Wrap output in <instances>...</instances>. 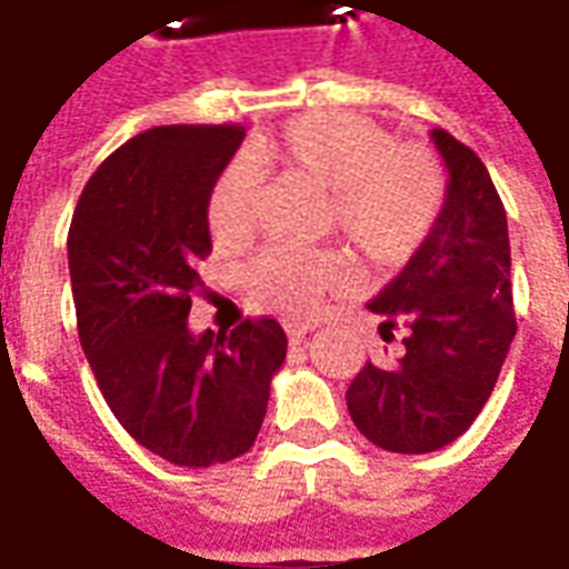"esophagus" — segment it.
<instances>
[{"mask_svg":"<svg viewBox=\"0 0 569 569\" xmlns=\"http://www.w3.org/2000/svg\"><path fill=\"white\" fill-rule=\"evenodd\" d=\"M283 326L292 345H301V341H305V335L310 332V326H305V322H283Z\"/></svg>","mask_w":569,"mask_h":569,"instance_id":"esophagus-1","label":"esophagus"}]
</instances>
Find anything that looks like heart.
I'll return each mask as SVG.
<instances>
[{"mask_svg":"<svg viewBox=\"0 0 569 569\" xmlns=\"http://www.w3.org/2000/svg\"><path fill=\"white\" fill-rule=\"evenodd\" d=\"M259 167L298 176L326 194V228H338L371 261H402L423 243L445 200V176L432 151L393 137L369 118L320 112L289 121L249 146ZM259 212V176L231 161L207 194V224L216 243H240ZM350 277V261L335 249L273 247L249 268L252 296L308 313L322 292Z\"/></svg>","mask_w":569,"mask_h":569,"instance_id":"obj_1","label":"heart"}]
</instances>
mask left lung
Returning <instances> with one entry per match:
<instances>
[{"label": "left lung", "instance_id": "obj_1", "mask_svg": "<svg viewBox=\"0 0 569 569\" xmlns=\"http://www.w3.org/2000/svg\"><path fill=\"white\" fill-rule=\"evenodd\" d=\"M429 137L448 170L445 207L399 277L369 301L383 317V341L406 322L402 353L366 362L347 390L359 432L396 453L439 451L472 427L518 329L509 224L488 167L448 130Z\"/></svg>", "mask_w": 569, "mask_h": 569}]
</instances>
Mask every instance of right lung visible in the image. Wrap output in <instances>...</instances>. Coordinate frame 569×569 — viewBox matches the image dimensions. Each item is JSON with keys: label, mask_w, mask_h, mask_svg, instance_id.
I'll return each mask as SVG.
<instances>
[{"label": "right lung", "mask_w": 569, "mask_h": 569, "mask_svg": "<svg viewBox=\"0 0 569 569\" xmlns=\"http://www.w3.org/2000/svg\"><path fill=\"white\" fill-rule=\"evenodd\" d=\"M243 142L237 124L151 128L112 151L69 224L81 350L118 423L167 463H228L252 448L286 332L188 329L194 271L212 252L207 194Z\"/></svg>", "instance_id": "right-lung-1"}]
</instances>
